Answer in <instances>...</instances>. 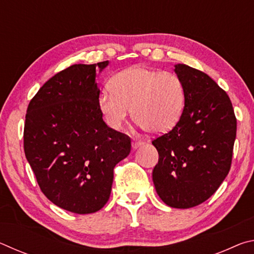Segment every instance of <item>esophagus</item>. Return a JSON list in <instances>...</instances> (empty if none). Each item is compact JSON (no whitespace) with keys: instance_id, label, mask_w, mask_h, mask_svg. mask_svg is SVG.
Returning <instances> with one entry per match:
<instances>
[{"instance_id":"esophagus-1","label":"esophagus","mask_w":254,"mask_h":254,"mask_svg":"<svg viewBox=\"0 0 254 254\" xmlns=\"http://www.w3.org/2000/svg\"><path fill=\"white\" fill-rule=\"evenodd\" d=\"M143 144V141H141V140H133L132 141V148L133 149H136V148H139V147H141V145Z\"/></svg>"}]
</instances>
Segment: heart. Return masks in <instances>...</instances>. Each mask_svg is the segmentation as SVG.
Wrapping results in <instances>:
<instances>
[{
    "instance_id": "b5f03b06",
    "label": "heart",
    "mask_w": 254,
    "mask_h": 254,
    "mask_svg": "<svg viewBox=\"0 0 254 254\" xmlns=\"http://www.w3.org/2000/svg\"><path fill=\"white\" fill-rule=\"evenodd\" d=\"M103 91L97 106L105 123L120 130L130 110L134 121L145 131L160 134L179 122L186 103L183 80L174 72L137 66L119 72Z\"/></svg>"
}]
</instances>
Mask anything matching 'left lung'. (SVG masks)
<instances>
[{
    "label": "left lung",
    "mask_w": 254,
    "mask_h": 254,
    "mask_svg": "<svg viewBox=\"0 0 254 254\" xmlns=\"http://www.w3.org/2000/svg\"><path fill=\"white\" fill-rule=\"evenodd\" d=\"M186 103L179 122L152 144L159 160L152 171L158 195L174 208L207 200L229 174L236 136V118L229 95L205 72L175 66Z\"/></svg>",
    "instance_id": "obj_1"
}]
</instances>
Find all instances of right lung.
Segmentation results:
<instances>
[{"label":"right lung","instance_id":"add662e5","mask_svg":"<svg viewBox=\"0 0 254 254\" xmlns=\"http://www.w3.org/2000/svg\"><path fill=\"white\" fill-rule=\"evenodd\" d=\"M72 65L42 85L29 103L24 153L45 196L76 214L95 213L110 198L114 167L131 139L109 127L97 106L96 68Z\"/></svg>","mask_w":254,"mask_h":254}]
</instances>
